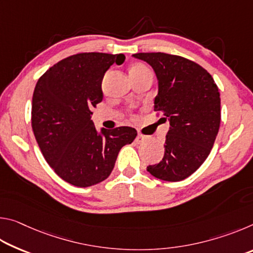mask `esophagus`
I'll return each mask as SVG.
<instances>
[{
	"label": "esophagus",
	"instance_id": "1",
	"mask_svg": "<svg viewBox=\"0 0 253 253\" xmlns=\"http://www.w3.org/2000/svg\"><path fill=\"white\" fill-rule=\"evenodd\" d=\"M146 139H147V136H144V135L138 134V135H137V137H136V143H137V144H142V143H144Z\"/></svg>",
	"mask_w": 253,
	"mask_h": 253
}]
</instances>
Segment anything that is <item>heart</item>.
Segmentation results:
<instances>
[{"label":"heart","instance_id":"1","mask_svg":"<svg viewBox=\"0 0 253 253\" xmlns=\"http://www.w3.org/2000/svg\"><path fill=\"white\" fill-rule=\"evenodd\" d=\"M146 71H149V69L146 66L142 65V63H137V65L131 67L130 74H142V72H146Z\"/></svg>","mask_w":253,"mask_h":253}]
</instances>
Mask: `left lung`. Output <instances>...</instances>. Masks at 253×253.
<instances>
[{"label":"left lung","instance_id":"1","mask_svg":"<svg viewBox=\"0 0 253 253\" xmlns=\"http://www.w3.org/2000/svg\"><path fill=\"white\" fill-rule=\"evenodd\" d=\"M155 72L158 92L154 110L169 118L165 153L148 166L153 176L177 182L193 174L207 160L220 128L221 99L212 76L191 60L163 52L136 53Z\"/></svg>","mask_w":253,"mask_h":253}]
</instances>
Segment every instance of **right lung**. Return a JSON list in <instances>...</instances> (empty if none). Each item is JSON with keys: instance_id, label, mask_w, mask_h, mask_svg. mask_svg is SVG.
I'll return each instance as SVG.
<instances>
[{"instance_id": "right-lung-1", "label": "right lung", "mask_w": 253, "mask_h": 253, "mask_svg": "<svg viewBox=\"0 0 253 253\" xmlns=\"http://www.w3.org/2000/svg\"><path fill=\"white\" fill-rule=\"evenodd\" d=\"M125 55L78 53L61 60L38 80L32 97V129L48 164L78 187L104 181L123 146L136 138L135 128L96 129L91 109L102 100L101 83Z\"/></svg>"}]
</instances>
